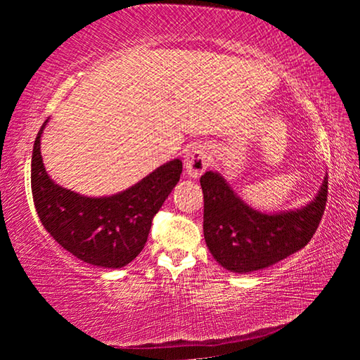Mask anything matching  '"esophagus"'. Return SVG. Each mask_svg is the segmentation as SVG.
<instances>
[{
  "label": "esophagus",
  "mask_w": 360,
  "mask_h": 360,
  "mask_svg": "<svg viewBox=\"0 0 360 360\" xmlns=\"http://www.w3.org/2000/svg\"><path fill=\"white\" fill-rule=\"evenodd\" d=\"M211 152L206 146L193 144L184 155V168L188 178H198L210 167Z\"/></svg>",
  "instance_id": "esophagus-1"
}]
</instances>
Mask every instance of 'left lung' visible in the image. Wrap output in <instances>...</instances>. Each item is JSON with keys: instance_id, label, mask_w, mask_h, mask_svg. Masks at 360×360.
Returning a JSON list of instances; mask_svg holds the SVG:
<instances>
[{"instance_id": "1", "label": "left lung", "mask_w": 360, "mask_h": 360, "mask_svg": "<svg viewBox=\"0 0 360 360\" xmlns=\"http://www.w3.org/2000/svg\"><path fill=\"white\" fill-rule=\"evenodd\" d=\"M200 184L206 246L219 265L233 273L264 270L307 246L324 214L328 188L326 174L318 195L307 206L265 214L243 202L216 172H206Z\"/></svg>"}]
</instances>
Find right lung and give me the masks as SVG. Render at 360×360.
<instances>
[{
	"instance_id": "obj_1",
	"label": "right lung",
	"mask_w": 360,
	"mask_h": 360,
	"mask_svg": "<svg viewBox=\"0 0 360 360\" xmlns=\"http://www.w3.org/2000/svg\"><path fill=\"white\" fill-rule=\"evenodd\" d=\"M42 124L32 155V193L44 229L60 246L90 265L122 268L143 251L152 219L178 184L179 158L111 197H84L56 184L41 157Z\"/></svg>"
}]
</instances>
